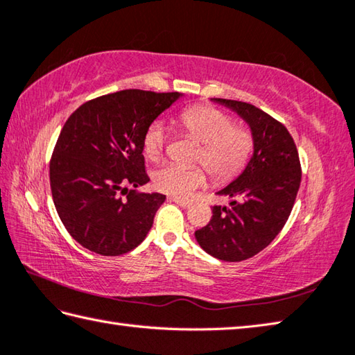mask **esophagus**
Segmentation results:
<instances>
[{"label": "esophagus", "mask_w": 355, "mask_h": 355, "mask_svg": "<svg viewBox=\"0 0 355 355\" xmlns=\"http://www.w3.org/2000/svg\"><path fill=\"white\" fill-rule=\"evenodd\" d=\"M171 200H172V201H175V203H177L178 206L184 207V209H187V207H191V206H192V203H191L189 200H183V198H178V197H172Z\"/></svg>", "instance_id": "34e87169"}]
</instances>
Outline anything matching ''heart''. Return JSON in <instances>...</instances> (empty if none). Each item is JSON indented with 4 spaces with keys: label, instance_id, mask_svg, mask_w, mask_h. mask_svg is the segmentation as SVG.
Segmentation results:
<instances>
[{
    "label": "heart",
    "instance_id": "heart-1",
    "mask_svg": "<svg viewBox=\"0 0 355 355\" xmlns=\"http://www.w3.org/2000/svg\"><path fill=\"white\" fill-rule=\"evenodd\" d=\"M178 124L187 137L200 141L193 155L196 166L163 164L152 173L158 191L180 198L189 197L207 182L211 172L215 182H229L246 168L254 152V134L245 124H235L232 115L217 107L197 104L178 114ZM168 144V128L162 120L152 121L143 137L144 157L157 162Z\"/></svg>",
    "mask_w": 355,
    "mask_h": 355
}]
</instances>
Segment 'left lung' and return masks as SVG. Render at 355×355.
Returning a JSON list of instances; mask_svg holds the SVG:
<instances>
[{"label": "left lung", "mask_w": 355, "mask_h": 355, "mask_svg": "<svg viewBox=\"0 0 355 355\" xmlns=\"http://www.w3.org/2000/svg\"><path fill=\"white\" fill-rule=\"evenodd\" d=\"M215 101L237 110L249 123L254 155L245 172L217 192L231 197V206H214L211 221L196 231V239L215 259L241 261L263 251L286 225L300 187L302 164L283 123L249 103Z\"/></svg>", "instance_id": "left-lung-1"}]
</instances>
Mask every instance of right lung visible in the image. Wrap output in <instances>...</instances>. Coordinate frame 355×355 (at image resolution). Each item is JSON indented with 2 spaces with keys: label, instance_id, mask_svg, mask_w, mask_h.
Listing matches in <instances>:
<instances>
[{
  "label": "right lung",
  "instance_id": "right-lung-1",
  "mask_svg": "<svg viewBox=\"0 0 355 355\" xmlns=\"http://www.w3.org/2000/svg\"><path fill=\"white\" fill-rule=\"evenodd\" d=\"M178 92L128 89L89 100L67 118L49 177L57 212L83 248L121 255L148 235L166 196L135 187L149 182L143 137Z\"/></svg>",
  "mask_w": 355,
  "mask_h": 355
}]
</instances>
